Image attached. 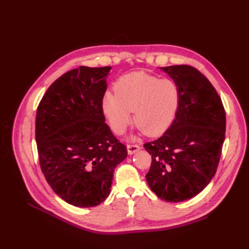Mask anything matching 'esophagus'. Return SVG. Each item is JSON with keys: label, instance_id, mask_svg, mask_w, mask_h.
Listing matches in <instances>:
<instances>
[{"label": "esophagus", "instance_id": "esophagus-1", "mask_svg": "<svg viewBox=\"0 0 249 249\" xmlns=\"http://www.w3.org/2000/svg\"><path fill=\"white\" fill-rule=\"evenodd\" d=\"M126 149H127V154L129 155H133L140 149V146L137 144H127L126 145Z\"/></svg>", "mask_w": 249, "mask_h": 249}]
</instances>
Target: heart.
Here are the masks:
<instances>
[{
	"instance_id": "b5f03b06",
	"label": "heart",
	"mask_w": 249,
	"mask_h": 249,
	"mask_svg": "<svg viewBox=\"0 0 249 249\" xmlns=\"http://www.w3.org/2000/svg\"><path fill=\"white\" fill-rule=\"evenodd\" d=\"M115 92L103 95L102 109L112 131L123 134L134 123L147 136H159L175 122L180 104L176 81L143 71L124 74L115 83Z\"/></svg>"
}]
</instances>
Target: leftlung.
Listing matches in <instances>:
<instances>
[{
	"instance_id": "8db88e82",
	"label": "left lung",
	"mask_w": 249,
	"mask_h": 249,
	"mask_svg": "<svg viewBox=\"0 0 249 249\" xmlns=\"http://www.w3.org/2000/svg\"><path fill=\"white\" fill-rule=\"evenodd\" d=\"M160 69L178 83L180 104L169 129L144 144L153 159L145 178L158 197L179 202L201 192L215 176L225 138V111L216 89L196 69Z\"/></svg>"
}]
</instances>
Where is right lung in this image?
Here are the masks:
<instances>
[{
    "mask_svg": "<svg viewBox=\"0 0 249 249\" xmlns=\"http://www.w3.org/2000/svg\"><path fill=\"white\" fill-rule=\"evenodd\" d=\"M110 70L80 66L65 72L37 108L40 168L54 192L74 207H95L106 199L114 169L127 156L102 109Z\"/></svg>",
    "mask_w": 249,
    "mask_h": 249,
    "instance_id": "add662e5",
    "label": "right lung"
}]
</instances>
